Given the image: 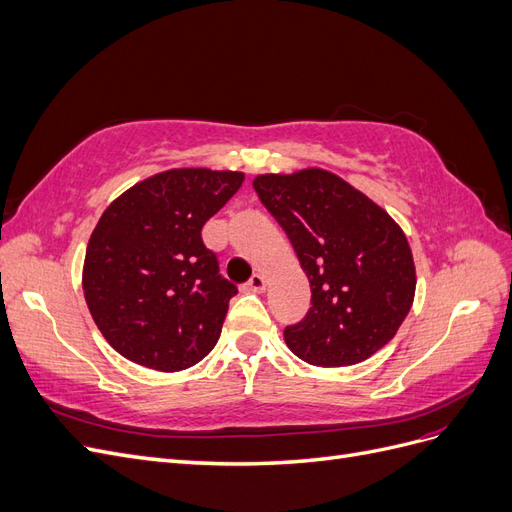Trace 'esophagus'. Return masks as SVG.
I'll use <instances>...</instances> for the list:
<instances>
[{
	"instance_id": "obj_1",
	"label": "esophagus",
	"mask_w": 512,
	"mask_h": 512,
	"mask_svg": "<svg viewBox=\"0 0 512 512\" xmlns=\"http://www.w3.org/2000/svg\"><path fill=\"white\" fill-rule=\"evenodd\" d=\"M265 288H267V280H265V275H260V273L252 275L250 282L243 286L245 292H262Z\"/></svg>"
}]
</instances>
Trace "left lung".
<instances>
[{
    "label": "left lung",
    "instance_id": "left-lung-1",
    "mask_svg": "<svg viewBox=\"0 0 512 512\" xmlns=\"http://www.w3.org/2000/svg\"><path fill=\"white\" fill-rule=\"evenodd\" d=\"M254 190L312 288V307L284 329L286 346L309 365L344 367L389 344L416 288L408 239L391 215L320 168L260 175Z\"/></svg>",
    "mask_w": 512,
    "mask_h": 512
}]
</instances>
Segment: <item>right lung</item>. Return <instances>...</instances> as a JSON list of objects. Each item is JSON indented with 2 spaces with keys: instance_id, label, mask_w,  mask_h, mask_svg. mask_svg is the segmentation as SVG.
Returning a JSON list of instances; mask_svg holds the SVG:
<instances>
[{
  "instance_id": "obj_1",
  "label": "right lung",
  "mask_w": 512,
  "mask_h": 512,
  "mask_svg": "<svg viewBox=\"0 0 512 512\" xmlns=\"http://www.w3.org/2000/svg\"><path fill=\"white\" fill-rule=\"evenodd\" d=\"M243 173L175 168L123 192L91 232L83 290L104 339L158 371L203 361L218 344L228 301L200 230L241 188Z\"/></svg>"
}]
</instances>
